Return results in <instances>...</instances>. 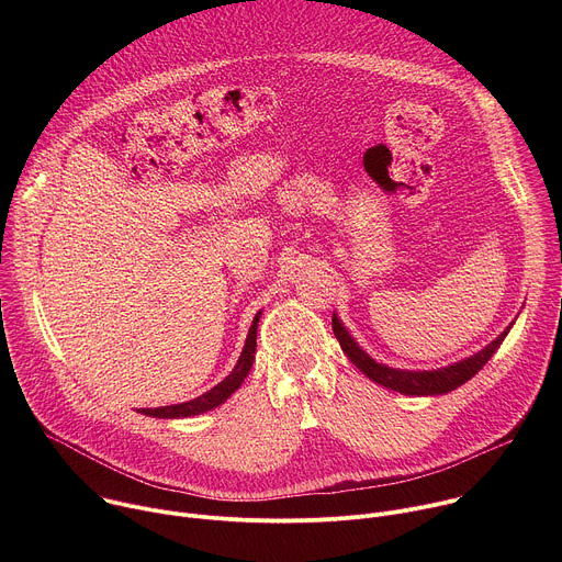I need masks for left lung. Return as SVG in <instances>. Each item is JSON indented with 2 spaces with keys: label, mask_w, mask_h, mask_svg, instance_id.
Segmentation results:
<instances>
[{
  "label": "left lung",
  "mask_w": 562,
  "mask_h": 562,
  "mask_svg": "<svg viewBox=\"0 0 562 562\" xmlns=\"http://www.w3.org/2000/svg\"><path fill=\"white\" fill-rule=\"evenodd\" d=\"M331 327L334 334L342 347V351L347 353V358L373 382L400 391L405 395H438V393H447L453 391L456 386L464 384L469 378H473L480 369L487 364V360L496 353V349L503 345L505 336L509 334L512 327H507L492 345H487L483 351H477L475 356L460 360L456 364L442 367V369H434V371H405V369H391L386 364H380L375 360H371L358 345L356 340L349 336V331L342 327V323L338 319V315L331 317Z\"/></svg>",
  "instance_id": "left-lung-1"
}]
</instances>
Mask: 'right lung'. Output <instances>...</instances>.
<instances>
[{"label":"right lung","instance_id":"add662e5","mask_svg":"<svg viewBox=\"0 0 562 562\" xmlns=\"http://www.w3.org/2000/svg\"><path fill=\"white\" fill-rule=\"evenodd\" d=\"M258 319H260V311L258 315L254 317L251 323V329H249V336H247V342H245V349H243V356H239L237 364L233 367V371L220 382L215 384L211 391L189 400V403H182V405H171V407H157V409H142L139 414L144 416H153V418H189V416H198V414H204L209 409H215L217 405H222L224 400L239 389V384L245 382V378L249 375L251 371V364L256 360V334H258Z\"/></svg>","mask_w":562,"mask_h":562}]
</instances>
